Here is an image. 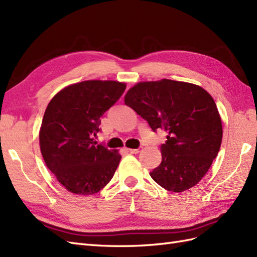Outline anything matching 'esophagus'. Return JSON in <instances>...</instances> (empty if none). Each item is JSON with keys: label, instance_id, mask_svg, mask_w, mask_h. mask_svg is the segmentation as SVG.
<instances>
[{"label": "esophagus", "instance_id": "obj_1", "mask_svg": "<svg viewBox=\"0 0 257 257\" xmlns=\"http://www.w3.org/2000/svg\"><path fill=\"white\" fill-rule=\"evenodd\" d=\"M128 151L131 154H138L141 151V148H139V149H128Z\"/></svg>", "mask_w": 257, "mask_h": 257}]
</instances>
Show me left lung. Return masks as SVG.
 <instances>
[{"label":"left lung","instance_id":"1","mask_svg":"<svg viewBox=\"0 0 257 257\" xmlns=\"http://www.w3.org/2000/svg\"><path fill=\"white\" fill-rule=\"evenodd\" d=\"M124 104L154 131L164 128L168 134L161 147L162 163L150 173L152 179L177 193L197 185L222 139L221 118L212 95L200 85L162 79L135 84Z\"/></svg>","mask_w":257,"mask_h":257}]
</instances>
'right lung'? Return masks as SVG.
Masks as SVG:
<instances>
[{"instance_id": "obj_1", "label": "right lung", "mask_w": 257, "mask_h": 257, "mask_svg": "<svg viewBox=\"0 0 257 257\" xmlns=\"http://www.w3.org/2000/svg\"><path fill=\"white\" fill-rule=\"evenodd\" d=\"M126 83L87 80L62 89L50 101L39 133L43 160L68 192L91 195L113 178L121 155L94 141L101 117Z\"/></svg>"}]
</instances>
